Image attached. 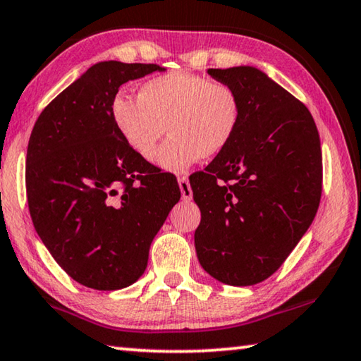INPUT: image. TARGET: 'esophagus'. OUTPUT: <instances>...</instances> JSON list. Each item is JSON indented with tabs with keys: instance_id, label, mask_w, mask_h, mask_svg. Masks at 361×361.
<instances>
[{
	"instance_id": "obj_1",
	"label": "esophagus",
	"mask_w": 361,
	"mask_h": 361,
	"mask_svg": "<svg viewBox=\"0 0 361 361\" xmlns=\"http://www.w3.org/2000/svg\"><path fill=\"white\" fill-rule=\"evenodd\" d=\"M179 188H180V195H182V200L184 202H190L192 197H193V192H192V187H190V182H188V179L185 176L179 177Z\"/></svg>"
}]
</instances>
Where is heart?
<instances>
[{
    "label": "heart",
    "instance_id": "obj_1",
    "mask_svg": "<svg viewBox=\"0 0 361 361\" xmlns=\"http://www.w3.org/2000/svg\"><path fill=\"white\" fill-rule=\"evenodd\" d=\"M241 100L227 82L206 76L171 72L145 81L139 99L116 94L110 115L118 134L135 155L152 159L168 173H184L202 158L227 149L241 123Z\"/></svg>",
    "mask_w": 361,
    "mask_h": 361
}]
</instances>
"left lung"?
Instances as JSON below:
<instances>
[{
	"label": "left lung",
	"instance_id": "left-lung-1",
	"mask_svg": "<svg viewBox=\"0 0 361 361\" xmlns=\"http://www.w3.org/2000/svg\"><path fill=\"white\" fill-rule=\"evenodd\" d=\"M208 75L235 87L243 111L227 149L190 176L202 211L195 250L212 279L251 286L280 269L314 221L320 135L309 109L259 68H208Z\"/></svg>",
	"mask_w": 361,
	"mask_h": 361
}]
</instances>
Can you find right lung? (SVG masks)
<instances>
[{
  "label": "right lung",
  "mask_w": 361,
  "mask_h": 361,
  "mask_svg": "<svg viewBox=\"0 0 361 361\" xmlns=\"http://www.w3.org/2000/svg\"><path fill=\"white\" fill-rule=\"evenodd\" d=\"M163 70L99 62L33 126L25 171L33 226L56 262L82 286L114 291L137 281L153 238L180 198L176 177L135 155L110 115L121 85Z\"/></svg>",
  "instance_id": "right-lung-1"
}]
</instances>
